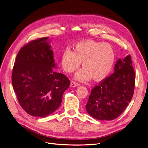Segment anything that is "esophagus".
<instances>
[{
	"mask_svg": "<svg viewBox=\"0 0 148 148\" xmlns=\"http://www.w3.org/2000/svg\"><path fill=\"white\" fill-rule=\"evenodd\" d=\"M71 86V87H75V86H77L79 85H80V83L78 82H76L74 81H71V84H70Z\"/></svg>",
	"mask_w": 148,
	"mask_h": 148,
	"instance_id": "34e87169",
	"label": "esophagus"
}]
</instances>
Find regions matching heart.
<instances>
[{
	"mask_svg": "<svg viewBox=\"0 0 148 148\" xmlns=\"http://www.w3.org/2000/svg\"><path fill=\"white\" fill-rule=\"evenodd\" d=\"M115 62V52L111 45L87 40L77 43L73 52L69 49L64 51L61 58L63 69L72 73L82 65L83 68L75 75V79L87 81L105 79L110 73Z\"/></svg>",
	"mask_w": 148,
	"mask_h": 148,
	"instance_id": "heart-1",
	"label": "heart"
}]
</instances>
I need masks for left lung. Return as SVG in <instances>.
<instances>
[{
  "label": "left lung",
  "instance_id": "obj_1",
  "mask_svg": "<svg viewBox=\"0 0 148 148\" xmlns=\"http://www.w3.org/2000/svg\"><path fill=\"white\" fill-rule=\"evenodd\" d=\"M131 56L118 60L114 72L92 89L86 109L91 117L99 120H112L123 112L134 92L136 73Z\"/></svg>",
  "mask_w": 148,
  "mask_h": 148
}]
</instances>
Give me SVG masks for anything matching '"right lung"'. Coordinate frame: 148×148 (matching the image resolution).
Masks as SVG:
<instances>
[{
  "instance_id": "1",
  "label": "right lung",
  "mask_w": 148,
  "mask_h": 148,
  "mask_svg": "<svg viewBox=\"0 0 148 148\" xmlns=\"http://www.w3.org/2000/svg\"><path fill=\"white\" fill-rule=\"evenodd\" d=\"M49 37L32 40L21 48L12 73V84L23 110L34 117H44L54 112L62 103L70 81L55 72L53 51Z\"/></svg>"
}]
</instances>
